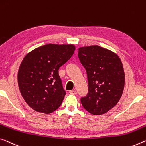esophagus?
<instances>
[{
  "label": "esophagus",
  "mask_w": 146,
  "mask_h": 146,
  "mask_svg": "<svg viewBox=\"0 0 146 146\" xmlns=\"http://www.w3.org/2000/svg\"><path fill=\"white\" fill-rule=\"evenodd\" d=\"M69 93L70 94L75 95V94H77V92H76L75 90H70V91L69 92Z\"/></svg>",
  "instance_id": "34e87169"
}]
</instances>
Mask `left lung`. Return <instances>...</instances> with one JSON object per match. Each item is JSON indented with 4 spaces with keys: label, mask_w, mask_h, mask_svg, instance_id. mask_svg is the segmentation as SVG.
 <instances>
[{
    "label": "left lung",
    "mask_w": 146,
    "mask_h": 146,
    "mask_svg": "<svg viewBox=\"0 0 146 146\" xmlns=\"http://www.w3.org/2000/svg\"><path fill=\"white\" fill-rule=\"evenodd\" d=\"M78 56L85 68L88 93L80 101L94 115L105 114L118 103L123 94L125 73L116 54L98 45L78 48Z\"/></svg>",
    "instance_id": "left-lung-1"
}]
</instances>
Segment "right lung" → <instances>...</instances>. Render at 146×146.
<instances>
[{
    "mask_svg": "<svg viewBox=\"0 0 146 146\" xmlns=\"http://www.w3.org/2000/svg\"><path fill=\"white\" fill-rule=\"evenodd\" d=\"M75 50L73 45L47 44L25 56L18 71V85L23 99L32 109L50 114L61 105L66 92L58 69Z\"/></svg>",
    "mask_w": 146,
    "mask_h": 146,
    "instance_id": "add662e5",
    "label": "right lung"
}]
</instances>
